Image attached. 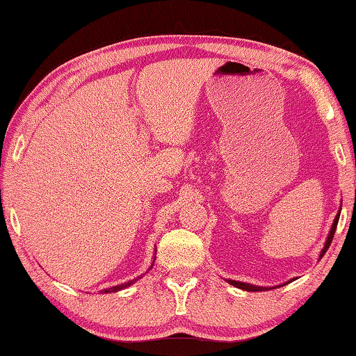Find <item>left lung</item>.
<instances>
[{"label": "left lung", "mask_w": 356, "mask_h": 356, "mask_svg": "<svg viewBox=\"0 0 356 356\" xmlns=\"http://www.w3.org/2000/svg\"><path fill=\"white\" fill-rule=\"evenodd\" d=\"M341 207H342V201H341ZM341 207H339V210H337V215H336V218H334V221H333V225H331V229H330V232H328V237H327V240H325V245H323V248H322V251H321V254H318V261H321V259L323 257V254L325 252H327V250L330 248V243H331V240H333V236H334V232H336V226H337V221H339V215H341ZM229 284L231 286H234V287H237V289H242V291H248V292H262V291H270V289H276V287H281V286H286L287 282H292V281H295V278H292V280H289L287 282H282V284H280V286H273V287H265V286H254V284H250V282H243V281H236V280H226Z\"/></svg>", "instance_id": "obj_1"}]
</instances>
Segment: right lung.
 Segmentation results:
<instances>
[{
	"label": "right lung",
	"instance_id": "1",
	"mask_svg": "<svg viewBox=\"0 0 356 356\" xmlns=\"http://www.w3.org/2000/svg\"><path fill=\"white\" fill-rule=\"evenodd\" d=\"M155 252H156V250H155ZM154 262H155V259L152 261V264H150V267L147 268V272L150 268H152V265H154ZM146 272V273H147ZM140 278H143V275L141 276H138V278H135V280H131V281H127V282H122V284H118V286H113V287H108V289H104V291H100V293H111V292H119V291H122V289H127V287H130L131 284H135V282L140 280Z\"/></svg>",
	"mask_w": 356,
	"mask_h": 356
}]
</instances>
